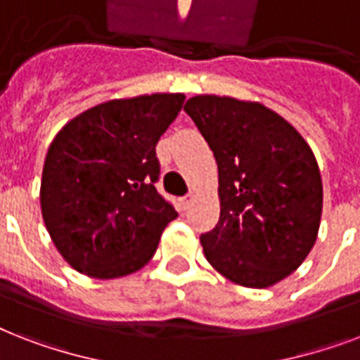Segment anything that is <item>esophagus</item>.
<instances>
[{"label": "esophagus", "instance_id": "34e87169", "mask_svg": "<svg viewBox=\"0 0 360 360\" xmlns=\"http://www.w3.org/2000/svg\"><path fill=\"white\" fill-rule=\"evenodd\" d=\"M191 203H192V194H188V196H185V198H181V207L183 209L191 207Z\"/></svg>", "mask_w": 360, "mask_h": 360}]
</instances>
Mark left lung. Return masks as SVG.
<instances>
[{"label": "left lung", "instance_id": "obj_1", "mask_svg": "<svg viewBox=\"0 0 360 360\" xmlns=\"http://www.w3.org/2000/svg\"><path fill=\"white\" fill-rule=\"evenodd\" d=\"M185 112L219 166L220 219L200 237L203 254L236 284L274 285L318 239L323 185L312 149L262 103L196 95Z\"/></svg>", "mask_w": 360, "mask_h": 360}]
</instances>
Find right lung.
Masks as SVG:
<instances>
[{"mask_svg": "<svg viewBox=\"0 0 360 360\" xmlns=\"http://www.w3.org/2000/svg\"><path fill=\"white\" fill-rule=\"evenodd\" d=\"M183 103V93L106 101L52 140L41 179L42 220L78 273L110 280L140 271L177 219L155 188V147Z\"/></svg>", "mask_w": 360, "mask_h": 360, "instance_id": "right-lung-1", "label": "right lung"}]
</instances>
